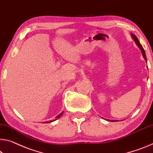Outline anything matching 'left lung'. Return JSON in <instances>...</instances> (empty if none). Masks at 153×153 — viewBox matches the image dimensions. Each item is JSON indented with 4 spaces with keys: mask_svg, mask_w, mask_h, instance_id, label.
<instances>
[{
    "mask_svg": "<svg viewBox=\"0 0 153 153\" xmlns=\"http://www.w3.org/2000/svg\"><path fill=\"white\" fill-rule=\"evenodd\" d=\"M131 37H132V39L133 40H134V42H135V43H136V45L138 46V47H139V48L140 49V50H141V52H142V56H143V57H144V59H145V60H146V61H147V59H146V54H145V51H144V48H143V47H142V45L140 44V42H139V40H138V39L137 38V37L136 36H135L134 34H133V33H131ZM108 121H111V122H116V121H118L117 120H107Z\"/></svg>",
    "mask_w": 153,
    "mask_h": 153,
    "instance_id": "obj_1",
    "label": "left lung"
}]
</instances>
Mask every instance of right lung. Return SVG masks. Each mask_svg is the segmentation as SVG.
<instances>
[{
    "mask_svg": "<svg viewBox=\"0 0 153 153\" xmlns=\"http://www.w3.org/2000/svg\"><path fill=\"white\" fill-rule=\"evenodd\" d=\"M63 113H64V111H62V112L60 113V114H59L57 116H56V117H55V120H50L49 122H48V123H52V122H53V121H54V120H56L59 119V118H60V117H61L62 115L63 114ZM48 123L47 122V123Z\"/></svg>",
    "mask_w": 153,
    "mask_h": 153,
    "instance_id": "add662e5",
    "label": "right lung"
}]
</instances>
